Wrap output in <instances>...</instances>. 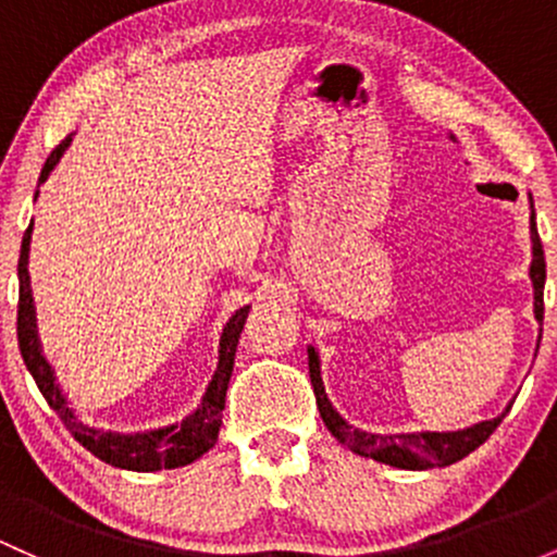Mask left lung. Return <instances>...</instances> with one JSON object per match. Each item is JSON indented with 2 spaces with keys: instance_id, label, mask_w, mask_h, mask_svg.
Returning <instances> with one entry per match:
<instances>
[{
  "instance_id": "left-lung-1",
  "label": "left lung",
  "mask_w": 557,
  "mask_h": 557,
  "mask_svg": "<svg viewBox=\"0 0 557 557\" xmlns=\"http://www.w3.org/2000/svg\"><path fill=\"white\" fill-rule=\"evenodd\" d=\"M531 244H534V260H531V284H534V315L536 321H544V249L540 242V231H536L534 220V205H531ZM540 348V345H536ZM308 369H310V385H313L315 404H319L321 420L329 428V433L350 448V451L361 454V457L376 459V462L393 465L400 470H430V468H446V465L459 462L462 457H468L470 451H475L488 435L499 428V422L505 420V414L510 411L507 406L499 417L486 422H478L472 428L454 430V433H400V435H376V433H363V430L352 428L332 409L324 382H321V367L319 356L313 348H308Z\"/></svg>"
}]
</instances>
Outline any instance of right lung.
Returning a JSON list of instances; mask_svg holds the SVG:
<instances>
[{
    "label": "right lung",
    "mask_w": 557,
    "mask_h": 557,
    "mask_svg": "<svg viewBox=\"0 0 557 557\" xmlns=\"http://www.w3.org/2000/svg\"><path fill=\"white\" fill-rule=\"evenodd\" d=\"M71 146V135L61 140V146L52 148V153L47 157L45 166H41L39 183L47 181L55 164L61 161L63 151ZM32 231L34 225H28L23 233L21 244V257H17V348H21L23 361H26L28 372L37 380V387L45 396L50 409H55V414L61 417L65 428L71 430L76 441L92 451L95 457L103 459V462L113 465V468L122 470H137V472H153V470H172L190 465L194 459H199L201 454L209 451L218 441L220 424H223V409H225V391H228L231 372H233V356H236L238 334H242L244 321H247L249 308L236 310L231 315V321L223 329V337H220V363L218 372H214L212 382H209L201 406L188 414L181 424H170V428L151 430V433H135V435H122V433H106V430L89 428L82 420H76L74 411L65 404L61 387H58L55 376H52L50 363L41 356L39 337H37V315H34V297H32V284H28V244H32Z\"/></svg>",
    "instance_id": "obj_1"
}]
</instances>
